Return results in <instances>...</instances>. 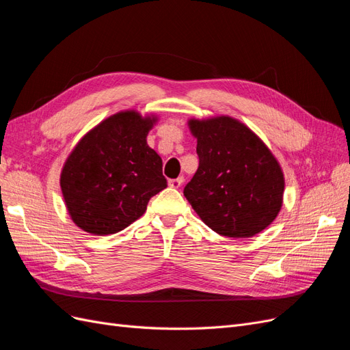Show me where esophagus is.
<instances>
[{"instance_id": "34e87169", "label": "esophagus", "mask_w": 350, "mask_h": 350, "mask_svg": "<svg viewBox=\"0 0 350 350\" xmlns=\"http://www.w3.org/2000/svg\"><path fill=\"white\" fill-rule=\"evenodd\" d=\"M183 183V177H177V178H172L168 180V186L173 187V189H178Z\"/></svg>"}]
</instances>
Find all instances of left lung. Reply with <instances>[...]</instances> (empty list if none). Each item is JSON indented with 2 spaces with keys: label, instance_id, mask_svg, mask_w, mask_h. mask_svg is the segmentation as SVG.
<instances>
[{
  "label": "left lung",
  "instance_id": "left-lung-1",
  "mask_svg": "<svg viewBox=\"0 0 350 350\" xmlns=\"http://www.w3.org/2000/svg\"><path fill=\"white\" fill-rule=\"evenodd\" d=\"M199 167L183 193L215 232L245 239L273 222L282 206L284 174L256 135L232 118L190 120Z\"/></svg>",
  "mask_w": 350,
  "mask_h": 350
}]
</instances>
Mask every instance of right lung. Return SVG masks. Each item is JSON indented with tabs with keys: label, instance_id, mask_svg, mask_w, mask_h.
<instances>
[{
	"label": "right lung",
	"instance_id": "add662e5",
	"mask_svg": "<svg viewBox=\"0 0 350 350\" xmlns=\"http://www.w3.org/2000/svg\"><path fill=\"white\" fill-rule=\"evenodd\" d=\"M154 119L120 111L90 131L66 160L61 189L72 221L94 235L122 231L167 187L161 157L146 145Z\"/></svg>",
	"mask_w": 350,
	"mask_h": 350
}]
</instances>
